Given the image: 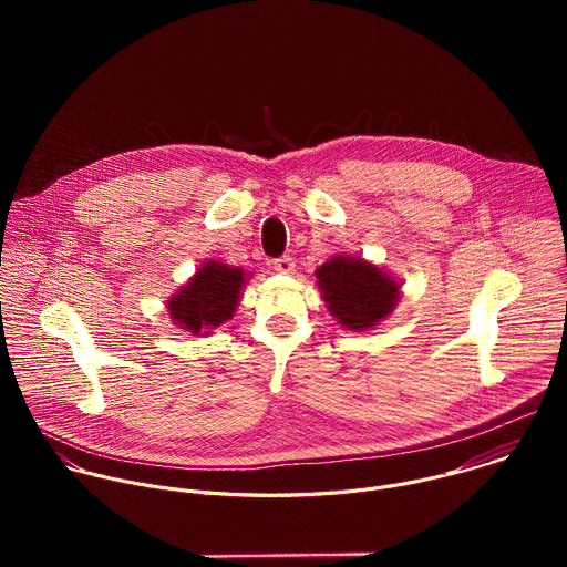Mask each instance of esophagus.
<instances>
[{"mask_svg":"<svg viewBox=\"0 0 567 567\" xmlns=\"http://www.w3.org/2000/svg\"><path fill=\"white\" fill-rule=\"evenodd\" d=\"M271 265H274V269H276L278 274H291V271H293V267H296V262H293V258H291V256L276 258Z\"/></svg>","mask_w":567,"mask_h":567,"instance_id":"esophagus-1","label":"esophagus"}]
</instances>
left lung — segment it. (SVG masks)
<instances>
[{"instance_id":"8db88e82","label":"left lung","mask_w":567,"mask_h":567,"mask_svg":"<svg viewBox=\"0 0 567 567\" xmlns=\"http://www.w3.org/2000/svg\"><path fill=\"white\" fill-rule=\"evenodd\" d=\"M316 278L330 311L348 330L374 328L399 296V285L388 274L359 258H332Z\"/></svg>"}]
</instances>
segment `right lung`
Here are the masks:
<instances>
[{
	"label": "right lung",
	"instance_id": "add662e5",
	"mask_svg": "<svg viewBox=\"0 0 567 567\" xmlns=\"http://www.w3.org/2000/svg\"><path fill=\"white\" fill-rule=\"evenodd\" d=\"M245 271L219 262H206L197 276L168 302L173 320L193 334L217 328L237 307Z\"/></svg>",
	"mask_w": 567,
	"mask_h": 567
}]
</instances>
